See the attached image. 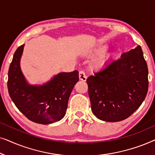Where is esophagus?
<instances>
[{
    "instance_id": "34e87169",
    "label": "esophagus",
    "mask_w": 155,
    "mask_h": 155,
    "mask_svg": "<svg viewBox=\"0 0 155 155\" xmlns=\"http://www.w3.org/2000/svg\"><path fill=\"white\" fill-rule=\"evenodd\" d=\"M79 78L80 80H82V81H86L87 80V76L85 75V73H84V71H80L79 73Z\"/></svg>"
}]
</instances>
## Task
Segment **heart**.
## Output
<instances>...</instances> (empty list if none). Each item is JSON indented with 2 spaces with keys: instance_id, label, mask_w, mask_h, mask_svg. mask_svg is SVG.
Wrapping results in <instances>:
<instances>
[{
  "instance_id": "heart-1",
  "label": "heart",
  "mask_w": 155,
  "mask_h": 155,
  "mask_svg": "<svg viewBox=\"0 0 155 155\" xmlns=\"http://www.w3.org/2000/svg\"><path fill=\"white\" fill-rule=\"evenodd\" d=\"M108 48V44H103L97 46L96 48H94L92 52L94 55H99L93 61L92 63V68L94 70H101L104 68L109 61L113 58L114 56V52H105Z\"/></svg>"
}]
</instances>
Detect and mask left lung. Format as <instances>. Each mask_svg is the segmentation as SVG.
<instances>
[{"mask_svg": "<svg viewBox=\"0 0 155 155\" xmlns=\"http://www.w3.org/2000/svg\"><path fill=\"white\" fill-rule=\"evenodd\" d=\"M92 113L104 121L129 117L143 102L148 90V68L141 46L123 53L105 68L87 79Z\"/></svg>", "mask_w": 155, "mask_h": 155, "instance_id": "1", "label": "left lung"}]
</instances>
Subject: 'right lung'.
I'll list each match as a JSON object with an SVG mask.
<instances>
[{
  "label": "right lung",
  "instance_id": "right-lung-1",
  "mask_svg": "<svg viewBox=\"0 0 155 155\" xmlns=\"http://www.w3.org/2000/svg\"><path fill=\"white\" fill-rule=\"evenodd\" d=\"M24 46L17 48L10 65L8 89L10 98L31 121L45 125L59 121L65 115L70 95L79 80L78 71L61 72L42 84H29L20 68Z\"/></svg>",
  "mask_w": 155,
  "mask_h": 155
}]
</instances>
